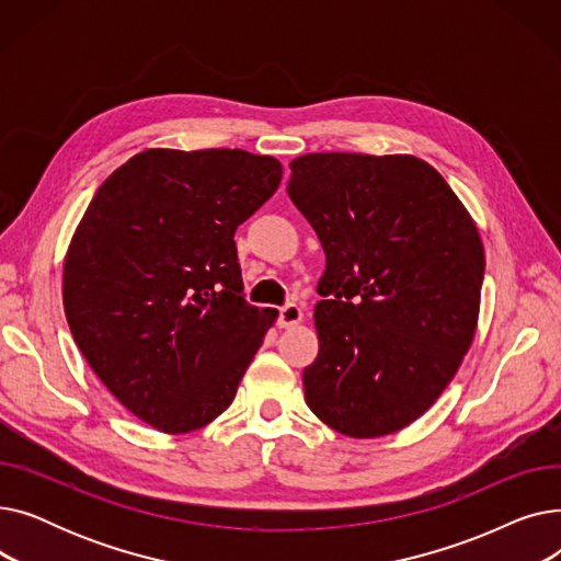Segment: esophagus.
<instances>
[{
    "instance_id": "obj_1",
    "label": "esophagus",
    "mask_w": 561,
    "mask_h": 561,
    "mask_svg": "<svg viewBox=\"0 0 561 561\" xmlns=\"http://www.w3.org/2000/svg\"><path fill=\"white\" fill-rule=\"evenodd\" d=\"M300 320H302V309L296 302H288V305L279 307V313H277L279 328H293V325H298Z\"/></svg>"
}]
</instances>
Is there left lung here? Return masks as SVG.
<instances>
[{"instance_id":"1","label":"left lung","mask_w":561,"mask_h":561,"mask_svg":"<svg viewBox=\"0 0 561 561\" xmlns=\"http://www.w3.org/2000/svg\"><path fill=\"white\" fill-rule=\"evenodd\" d=\"M286 191L328 256L305 400L345 436L398 432L450 385L473 341L478 227L444 176L409 154H305Z\"/></svg>"}]
</instances>
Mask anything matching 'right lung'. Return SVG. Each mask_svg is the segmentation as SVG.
I'll list each match as a JSON object with an SVG mask.
<instances>
[{
  "mask_svg": "<svg viewBox=\"0 0 561 561\" xmlns=\"http://www.w3.org/2000/svg\"><path fill=\"white\" fill-rule=\"evenodd\" d=\"M282 182L243 150H145L100 186L72 236L75 343L134 416L168 434L231 404L275 309L245 300L233 233Z\"/></svg>",
  "mask_w": 561,
  "mask_h": 561,
  "instance_id": "1",
  "label": "right lung"
}]
</instances>
